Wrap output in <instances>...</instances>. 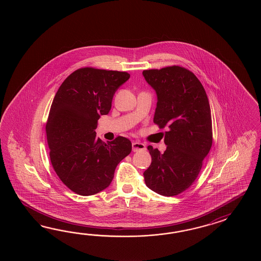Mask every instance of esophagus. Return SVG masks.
<instances>
[{"label": "esophagus", "instance_id": "esophagus-1", "mask_svg": "<svg viewBox=\"0 0 261 261\" xmlns=\"http://www.w3.org/2000/svg\"><path fill=\"white\" fill-rule=\"evenodd\" d=\"M132 149L134 152H137V151L145 150L146 147L142 142H135L132 143Z\"/></svg>", "mask_w": 261, "mask_h": 261}]
</instances>
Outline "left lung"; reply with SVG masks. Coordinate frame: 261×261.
Masks as SVG:
<instances>
[{
	"label": "left lung",
	"instance_id": "8db88e82",
	"mask_svg": "<svg viewBox=\"0 0 261 261\" xmlns=\"http://www.w3.org/2000/svg\"><path fill=\"white\" fill-rule=\"evenodd\" d=\"M158 96L154 123L165 133L166 150L162 154L147 146L152 162L144 172L150 190L175 196L197 179L203 161L213 144V122L207 95L192 71L181 66L142 71Z\"/></svg>",
	"mask_w": 261,
	"mask_h": 261
}]
</instances>
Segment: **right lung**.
<instances>
[{"label":"right lung","instance_id":"add662e5","mask_svg":"<svg viewBox=\"0 0 261 261\" xmlns=\"http://www.w3.org/2000/svg\"><path fill=\"white\" fill-rule=\"evenodd\" d=\"M126 71L93 67L71 72L58 89L46 124L49 158L64 185L79 195H94L110 185L116 167L132 143L119 136L107 143L96 138L97 120L107 115Z\"/></svg>","mask_w":261,"mask_h":261}]
</instances>
